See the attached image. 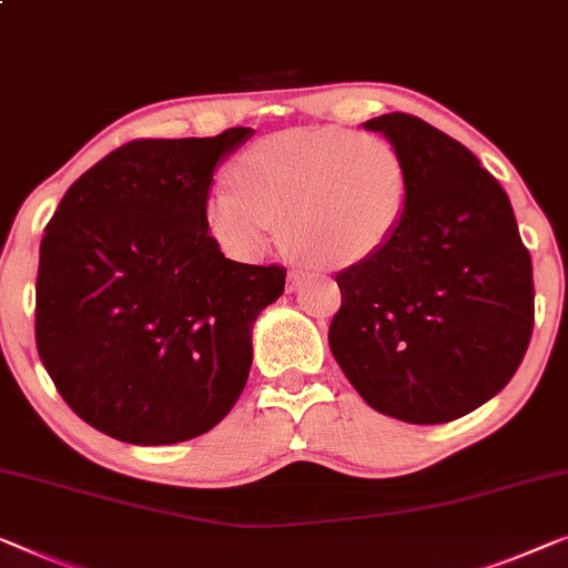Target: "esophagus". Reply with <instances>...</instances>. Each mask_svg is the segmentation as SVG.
Wrapping results in <instances>:
<instances>
[{"instance_id": "1", "label": "esophagus", "mask_w": 568, "mask_h": 568, "mask_svg": "<svg viewBox=\"0 0 568 568\" xmlns=\"http://www.w3.org/2000/svg\"><path fill=\"white\" fill-rule=\"evenodd\" d=\"M303 283H306V273L303 270H291L287 273V291H298Z\"/></svg>"}]
</instances>
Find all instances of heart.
Masks as SVG:
<instances>
[{
    "mask_svg": "<svg viewBox=\"0 0 568 568\" xmlns=\"http://www.w3.org/2000/svg\"><path fill=\"white\" fill-rule=\"evenodd\" d=\"M236 182L219 181L206 199L209 232L236 260H257L285 222L295 255L362 265L390 244L410 203L400 148L346 126L257 140L236 160Z\"/></svg>",
    "mask_w": 568,
    "mask_h": 568,
    "instance_id": "heart-1",
    "label": "heart"
}]
</instances>
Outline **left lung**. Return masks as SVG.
I'll list each match as a JSON object with an SVG mask.
<instances>
[{
    "label": "left lung",
    "mask_w": 568,
    "mask_h": 568,
    "mask_svg": "<svg viewBox=\"0 0 568 568\" xmlns=\"http://www.w3.org/2000/svg\"><path fill=\"white\" fill-rule=\"evenodd\" d=\"M408 160L410 203L390 244L336 275L328 346L372 408L448 423L510 383L532 334V265L510 199L477 158L413 114L365 122Z\"/></svg>",
    "instance_id": "1"
}]
</instances>
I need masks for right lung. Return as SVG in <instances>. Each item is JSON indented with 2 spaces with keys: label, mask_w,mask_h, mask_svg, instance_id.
I'll use <instances>...</instances> for the list:
<instances>
[{
  "label": "right lung",
  "mask_w": 568,
  "mask_h": 568,
  "mask_svg": "<svg viewBox=\"0 0 568 568\" xmlns=\"http://www.w3.org/2000/svg\"><path fill=\"white\" fill-rule=\"evenodd\" d=\"M252 138L132 140L89 168L40 242L36 342L75 416L124 444L206 434L252 367V324L285 267L244 265L209 234L222 160Z\"/></svg>",
  "instance_id": "obj_1"
}]
</instances>
